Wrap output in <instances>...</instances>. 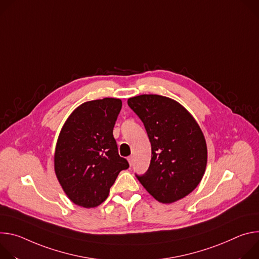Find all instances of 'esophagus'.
Masks as SVG:
<instances>
[{
	"mask_svg": "<svg viewBox=\"0 0 259 259\" xmlns=\"http://www.w3.org/2000/svg\"><path fill=\"white\" fill-rule=\"evenodd\" d=\"M127 160H128V163H130V165L132 166V165L134 164V156H133V155L128 156V157H127Z\"/></svg>",
	"mask_w": 259,
	"mask_h": 259,
	"instance_id": "34e87169",
	"label": "esophagus"
}]
</instances>
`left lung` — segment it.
I'll return each instance as SVG.
<instances>
[{
  "instance_id": "1",
  "label": "left lung",
  "mask_w": 259,
  "mask_h": 259,
  "mask_svg": "<svg viewBox=\"0 0 259 259\" xmlns=\"http://www.w3.org/2000/svg\"><path fill=\"white\" fill-rule=\"evenodd\" d=\"M145 126L151 143L148 169L136 177L158 202L174 203L189 194L202 180L207 145L202 130L176 101L157 95L127 100Z\"/></svg>"
}]
</instances>
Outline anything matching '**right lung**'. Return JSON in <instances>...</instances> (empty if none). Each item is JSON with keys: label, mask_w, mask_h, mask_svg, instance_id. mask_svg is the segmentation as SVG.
Returning <instances> with one entry per match:
<instances>
[{"label": "right lung", "mask_w": 259, "mask_h": 259, "mask_svg": "<svg viewBox=\"0 0 259 259\" xmlns=\"http://www.w3.org/2000/svg\"><path fill=\"white\" fill-rule=\"evenodd\" d=\"M119 99L86 102L70 115L57 140L54 168L64 191L84 208L101 205L127 160L118 154L113 128Z\"/></svg>", "instance_id": "add662e5"}]
</instances>
